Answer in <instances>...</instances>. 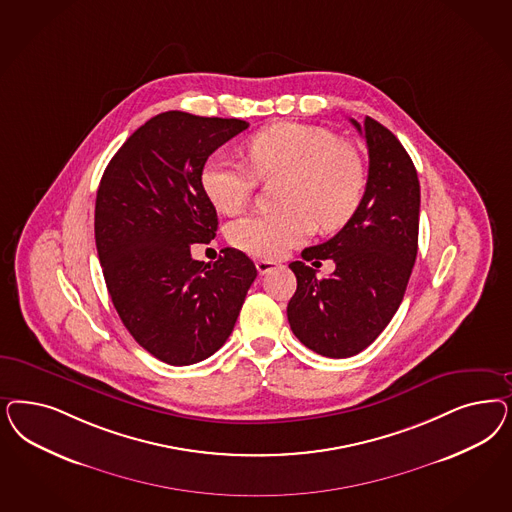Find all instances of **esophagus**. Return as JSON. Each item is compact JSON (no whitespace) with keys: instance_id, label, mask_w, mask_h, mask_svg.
<instances>
[{"instance_id":"1","label":"esophagus","mask_w":512,"mask_h":512,"mask_svg":"<svg viewBox=\"0 0 512 512\" xmlns=\"http://www.w3.org/2000/svg\"><path fill=\"white\" fill-rule=\"evenodd\" d=\"M275 267H277V262H273V260H267V258H260V260H256V269H258V273H260V275H265V273L273 271Z\"/></svg>"}]
</instances>
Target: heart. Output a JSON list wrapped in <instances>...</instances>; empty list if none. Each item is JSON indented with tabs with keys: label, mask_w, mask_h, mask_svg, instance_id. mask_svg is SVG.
<instances>
[{
	"label": "heart",
	"mask_w": 512,
	"mask_h": 512,
	"mask_svg": "<svg viewBox=\"0 0 512 512\" xmlns=\"http://www.w3.org/2000/svg\"><path fill=\"white\" fill-rule=\"evenodd\" d=\"M247 165L224 154L205 160L199 182L218 211L233 215L248 203L256 179H281L275 213L233 220L228 239L254 256L277 258L313 235L343 228L358 211L365 190L362 158L333 133L301 122H277L254 133L245 145Z\"/></svg>",
	"instance_id": "obj_1"
}]
</instances>
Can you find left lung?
Here are the masks:
<instances>
[{
	"instance_id": "8db88e82",
	"label": "left lung",
	"mask_w": 512,
	"mask_h": 512,
	"mask_svg": "<svg viewBox=\"0 0 512 512\" xmlns=\"http://www.w3.org/2000/svg\"><path fill=\"white\" fill-rule=\"evenodd\" d=\"M350 122L369 152L362 203L343 230L290 264L297 279L286 309L290 328L326 358H350L379 337L401 305L418 252L420 182L411 156L371 116ZM328 257L336 271L318 280L312 265Z\"/></svg>"
}]
</instances>
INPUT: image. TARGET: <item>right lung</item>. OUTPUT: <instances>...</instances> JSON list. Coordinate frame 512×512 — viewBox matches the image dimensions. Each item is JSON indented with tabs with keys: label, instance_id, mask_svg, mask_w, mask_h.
<instances>
[{
	"label": "right lung",
	"instance_id": "add662e5",
	"mask_svg": "<svg viewBox=\"0 0 512 512\" xmlns=\"http://www.w3.org/2000/svg\"><path fill=\"white\" fill-rule=\"evenodd\" d=\"M247 128L239 118L156 115L128 137L99 182L94 230L109 296L133 339L169 365L201 362L226 343L258 275L235 248L215 264L190 254L218 228L201 167Z\"/></svg>",
	"mask_w": 512,
	"mask_h": 512
}]
</instances>
